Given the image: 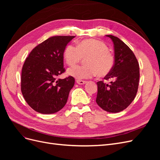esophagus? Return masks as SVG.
<instances>
[{"label": "esophagus", "instance_id": "obj_1", "mask_svg": "<svg viewBox=\"0 0 160 160\" xmlns=\"http://www.w3.org/2000/svg\"><path fill=\"white\" fill-rule=\"evenodd\" d=\"M76 82H77V84H79V85H83V84H85V83H86V81H82V80H77L76 81Z\"/></svg>", "mask_w": 160, "mask_h": 160}]
</instances>
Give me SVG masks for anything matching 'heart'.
<instances>
[{
    "label": "heart",
    "instance_id": "b5f03b06",
    "mask_svg": "<svg viewBox=\"0 0 160 160\" xmlns=\"http://www.w3.org/2000/svg\"><path fill=\"white\" fill-rule=\"evenodd\" d=\"M65 61L70 66L75 65L85 59V65L69 68L67 73L77 79H88L98 75L99 77L108 75L112 71L115 59L104 42L86 39L79 42L77 46L69 45L64 51Z\"/></svg>",
    "mask_w": 160,
    "mask_h": 160
}]
</instances>
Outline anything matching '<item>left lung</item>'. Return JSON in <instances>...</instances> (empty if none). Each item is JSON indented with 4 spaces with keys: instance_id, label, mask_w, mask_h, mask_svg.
Masks as SVG:
<instances>
[{
    "instance_id": "8db88e82",
    "label": "left lung",
    "mask_w": 160,
    "mask_h": 160,
    "mask_svg": "<svg viewBox=\"0 0 160 160\" xmlns=\"http://www.w3.org/2000/svg\"><path fill=\"white\" fill-rule=\"evenodd\" d=\"M114 45L115 62L106 80L112 79L109 84L100 81L98 84L96 102L103 110L110 113L120 112L132 102L137 94L139 67L138 60L129 47L117 37L106 35Z\"/></svg>"
}]
</instances>
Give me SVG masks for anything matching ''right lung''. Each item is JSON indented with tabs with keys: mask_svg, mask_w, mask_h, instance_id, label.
Masks as SVG:
<instances>
[{
	"mask_svg": "<svg viewBox=\"0 0 160 160\" xmlns=\"http://www.w3.org/2000/svg\"><path fill=\"white\" fill-rule=\"evenodd\" d=\"M75 36H55L34 48L21 72V91L28 105L37 112L52 114L65 105L75 79H57L65 72L63 53Z\"/></svg>",
	"mask_w": 160,
	"mask_h": 160,
	"instance_id": "right-lung-1",
	"label": "right lung"
}]
</instances>
